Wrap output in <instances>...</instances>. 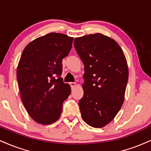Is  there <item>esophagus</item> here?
Here are the masks:
<instances>
[{"label": "esophagus", "instance_id": "obj_1", "mask_svg": "<svg viewBox=\"0 0 151 151\" xmlns=\"http://www.w3.org/2000/svg\"><path fill=\"white\" fill-rule=\"evenodd\" d=\"M70 86H71V88H73L74 87L76 86V85H77V83H76L75 82H70Z\"/></svg>", "mask_w": 151, "mask_h": 151}]
</instances>
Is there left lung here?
Masks as SVG:
<instances>
[{"instance_id":"left-lung-1","label":"left lung","mask_w":151,"mask_h":151,"mask_svg":"<svg viewBox=\"0 0 151 151\" xmlns=\"http://www.w3.org/2000/svg\"><path fill=\"white\" fill-rule=\"evenodd\" d=\"M74 46L84 65L81 117L93 127H103L124 103L129 77L126 58L115 40L99 33L76 38Z\"/></svg>"}]
</instances>
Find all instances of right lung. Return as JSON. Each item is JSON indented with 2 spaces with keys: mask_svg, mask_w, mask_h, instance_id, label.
I'll list each match as a JSON object with an SVG mask.
<instances>
[{
  "mask_svg": "<svg viewBox=\"0 0 151 151\" xmlns=\"http://www.w3.org/2000/svg\"><path fill=\"white\" fill-rule=\"evenodd\" d=\"M73 38L50 33L37 38L24 49L17 79L24 106L41 124H50L60 117L63 104L71 93L60 77L63 59L72 48Z\"/></svg>",
  "mask_w": 151,
  "mask_h": 151,
  "instance_id": "right-lung-1",
  "label": "right lung"
}]
</instances>
